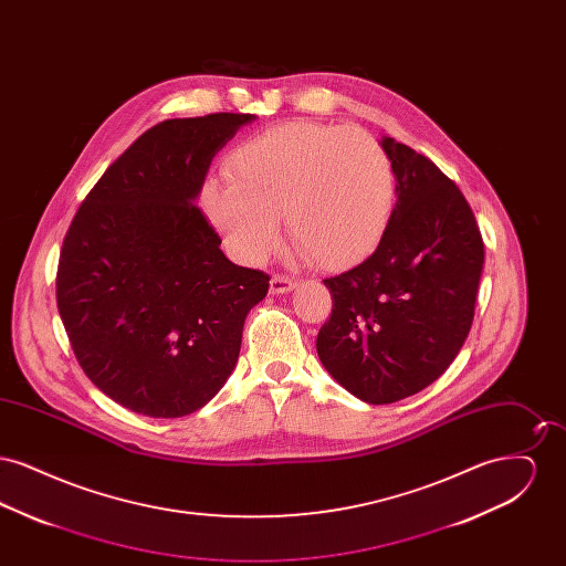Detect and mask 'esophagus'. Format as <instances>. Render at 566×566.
Masks as SVG:
<instances>
[{
	"label": "esophagus",
	"instance_id": "1",
	"mask_svg": "<svg viewBox=\"0 0 566 566\" xmlns=\"http://www.w3.org/2000/svg\"><path fill=\"white\" fill-rule=\"evenodd\" d=\"M296 286V280L289 275H273L270 282L271 295H286Z\"/></svg>",
	"mask_w": 566,
	"mask_h": 566
}]
</instances>
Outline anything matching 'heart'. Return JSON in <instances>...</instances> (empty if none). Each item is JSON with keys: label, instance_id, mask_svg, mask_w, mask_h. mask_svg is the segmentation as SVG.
<instances>
[{"label": "heart", "instance_id": "obj_1", "mask_svg": "<svg viewBox=\"0 0 566 566\" xmlns=\"http://www.w3.org/2000/svg\"><path fill=\"white\" fill-rule=\"evenodd\" d=\"M231 180L210 178L201 206L227 248L261 263L286 233L318 268H346L381 240L397 201L384 146L356 127L291 120L248 137L229 157Z\"/></svg>", "mask_w": 566, "mask_h": 566}]
</instances>
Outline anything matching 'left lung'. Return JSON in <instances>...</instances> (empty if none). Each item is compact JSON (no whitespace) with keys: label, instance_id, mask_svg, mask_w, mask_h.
<instances>
[{"label":"left lung","instance_id":"obj_1","mask_svg":"<svg viewBox=\"0 0 566 566\" xmlns=\"http://www.w3.org/2000/svg\"><path fill=\"white\" fill-rule=\"evenodd\" d=\"M379 144L397 203L376 252L324 280L333 312L316 339L324 369L371 405L411 397L452 365L484 270L480 227L457 185L401 142Z\"/></svg>","mask_w":566,"mask_h":566}]
</instances>
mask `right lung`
<instances>
[{"label": "right lung", "mask_w": 566, "mask_h": 566, "mask_svg": "<svg viewBox=\"0 0 566 566\" xmlns=\"http://www.w3.org/2000/svg\"><path fill=\"white\" fill-rule=\"evenodd\" d=\"M254 114L163 120L109 165L74 216L56 307L82 371L112 401L182 418L235 369L270 275L231 263L197 197L216 153Z\"/></svg>", "instance_id": "1"}]
</instances>
